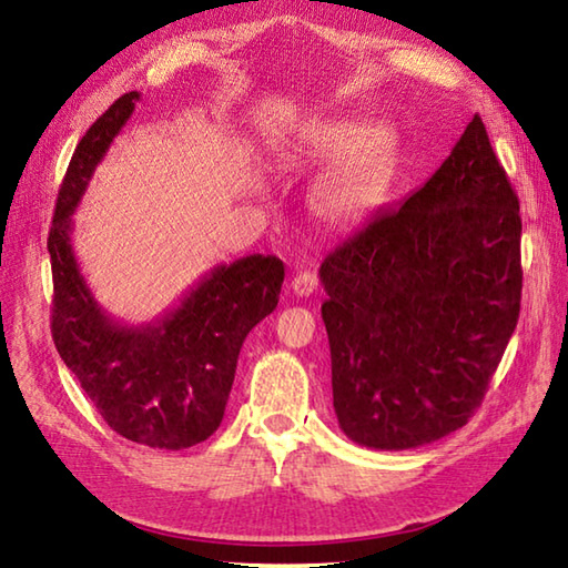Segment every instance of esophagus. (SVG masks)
<instances>
[{
  "label": "esophagus",
  "instance_id": "1",
  "mask_svg": "<svg viewBox=\"0 0 568 568\" xmlns=\"http://www.w3.org/2000/svg\"><path fill=\"white\" fill-rule=\"evenodd\" d=\"M315 287H318V277H315L311 271L297 273V275L293 277V283H291V291H293L297 297L313 295Z\"/></svg>",
  "mask_w": 568,
  "mask_h": 568
}]
</instances>
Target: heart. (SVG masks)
Here are the masks:
<instances>
[{
    "label": "heart",
    "mask_w": 568,
    "mask_h": 568,
    "mask_svg": "<svg viewBox=\"0 0 568 568\" xmlns=\"http://www.w3.org/2000/svg\"><path fill=\"white\" fill-rule=\"evenodd\" d=\"M398 138L363 120H323L297 130L281 148L291 172L331 160L313 187V210L325 223H348L378 207L398 170Z\"/></svg>",
    "instance_id": "obj_1"
}]
</instances>
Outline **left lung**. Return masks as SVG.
I'll use <instances>...</instances> for the list:
<instances>
[{
  "label": "left lung",
  "instance_id": "1",
  "mask_svg": "<svg viewBox=\"0 0 568 568\" xmlns=\"http://www.w3.org/2000/svg\"><path fill=\"white\" fill-rule=\"evenodd\" d=\"M333 408L376 450L454 434L484 400L521 311V215L478 114L423 187L321 265Z\"/></svg>",
  "mask_w": 568,
  "mask_h": 568
}]
</instances>
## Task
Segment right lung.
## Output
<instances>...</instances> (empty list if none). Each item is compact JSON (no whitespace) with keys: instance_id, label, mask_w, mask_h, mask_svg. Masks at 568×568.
Wrapping results in <instances>:
<instances>
[{"instance_id":"right-lung-1","label":"right lung","mask_w":568,"mask_h":568,"mask_svg":"<svg viewBox=\"0 0 568 568\" xmlns=\"http://www.w3.org/2000/svg\"><path fill=\"white\" fill-rule=\"evenodd\" d=\"M140 92H128L84 132L62 180L47 247L52 338L104 423L122 438L180 450L217 430L247 333L271 315L285 277L273 255L215 265L148 323H122L98 303L72 247V215Z\"/></svg>"}]
</instances>
